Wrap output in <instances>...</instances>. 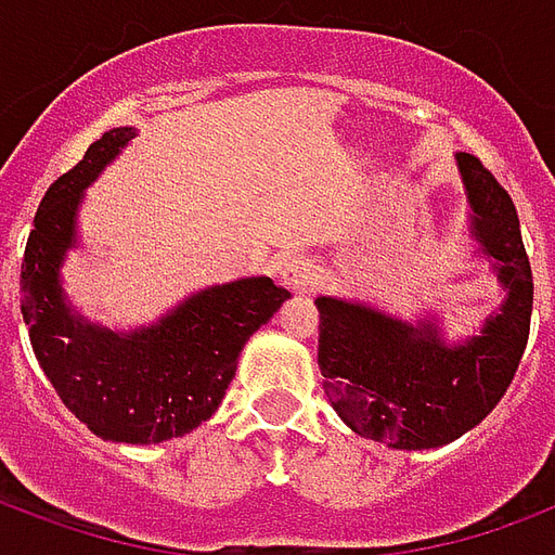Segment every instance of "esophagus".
I'll use <instances>...</instances> for the list:
<instances>
[{
	"label": "esophagus",
	"mask_w": 555,
	"mask_h": 555,
	"mask_svg": "<svg viewBox=\"0 0 555 555\" xmlns=\"http://www.w3.org/2000/svg\"><path fill=\"white\" fill-rule=\"evenodd\" d=\"M318 282V264L309 255H291L282 264V285L291 291H309Z\"/></svg>",
	"instance_id": "1"
}]
</instances>
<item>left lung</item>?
<instances>
[{"label": "left lung", "instance_id": "1", "mask_svg": "<svg viewBox=\"0 0 555 555\" xmlns=\"http://www.w3.org/2000/svg\"><path fill=\"white\" fill-rule=\"evenodd\" d=\"M469 229L508 291L481 336L446 345L440 326L408 324L362 302L318 297L324 392L350 430L389 449H437L476 428L514 380L529 338L532 267L512 195L473 154H454Z\"/></svg>", "mask_w": 555, "mask_h": 555}]
</instances>
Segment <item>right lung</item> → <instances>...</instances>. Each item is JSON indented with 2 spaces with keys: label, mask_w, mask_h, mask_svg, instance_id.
<instances>
[{
  "label": "right lung",
  "mask_w": 555,
  "mask_h": 555,
  "mask_svg": "<svg viewBox=\"0 0 555 555\" xmlns=\"http://www.w3.org/2000/svg\"><path fill=\"white\" fill-rule=\"evenodd\" d=\"M137 137L115 127L47 190L23 253L20 309L31 350L65 408L113 442H163L214 416L243 345L291 297L249 276L190 294L157 324L113 333L65 300L59 267L77 246V210L89 183Z\"/></svg>",
  "instance_id": "obj_1"
}]
</instances>
